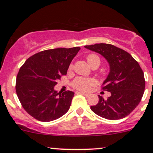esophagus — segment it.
<instances>
[{
	"label": "esophagus",
	"instance_id": "obj_1",
	"mask_svg": "<svg viewBox=\"0 0 153 153\" xmlns=\"http://www.w3.org/2000/svg\"><path fill=\"white\" fill-rule=\"evenodd\" d=\"M78 94H81V95H83V96H85V97H88V96H89V94H84V93H82V92H78Z\"/></svg>",
	"mask_w": 153,
	"mask_h": 153
}]
</instances>
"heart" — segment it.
Segmentation results:
<instances>
[{"instance_id": "heart-1", "label": "heart", "mask_w": 153, "mask_h": 153, "mask_svg": "<svg viewBox=\"0 0 153 153\" xmlns=\"http://www.w3.org/2000/svg\"><path fill=\"white\" fill-rule=\"evenodd\" d=\"M87 60L89 64L94 62V60H99L100 62L99 57L96 54H89L87 57ZM96 84V80L91 78H77L73 82L72 85L75 88L81 91H88L91 88L92 85Z\"/></svg>"}]
</instances>
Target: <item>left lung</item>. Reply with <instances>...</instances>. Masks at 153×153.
Listing matches in <instances>:
<instances>
[{
    "label": "left lung",
    "mask_w": 153,
    "mask_h": 153,
    "mask_svg": "<svg viewBox=\"0 0 153 153\" xmlns=\"http://www.w3.org/2000/svg\"><path fill=\"white\" fill-rule=\"evenodd\" d=\"M85 47L101 54L110 68L102 89L111 95L106 100L99 96V103L91 106V109L109 120L124 118L137 106L143 98L145 87L143 70L130 54L112 45L100 43Z\"/></svg>",
    "instance_id": "8db88e82"
}]
</instances>
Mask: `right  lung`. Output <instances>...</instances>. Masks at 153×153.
Masks as SVG:
<instances>
[{
	"label": "right lung",
	"instance_id": "add662e5",
	"mask_svg": "<svg viewBox=\"0 0 153 153\" xmlns=\"http://www.w3.org/2000/svg\"><path fill=\"white\" fill-rule=\"evenodd\" d=\"M80 47L47 50L28 58L19 70L16 91L23 108L41 122H51L69 110L73 91L62 94L54 90L57 81L66 75Z\"/></svg>",
	"mask_w": 153,
	"mask_h": 153
}]
</instances>
